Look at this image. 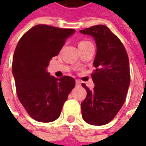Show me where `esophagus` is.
Instances as JSON below:
<instances>
[{
	"label": "esophagus",
	"mask_w": 146,
	"mask_h": 146,
	"mask_svg": "<svg viewBox=\"0 0 146 146\" xmlns=\"http://www.w3.org/2000/svg\"><path fill=\"white\" fill-rule=\"evenodd\" d=\"M76 86H80V82L79 81V80H76Z\"/></svg>",
	"instance_id": "esophagus-1"
}]
</instances>
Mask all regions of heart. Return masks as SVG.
<instances>
[{
    "label": "heart",
    "instance_id": "obj_1",
    "mask_svg": "<svg viewBox=\"0 0 146 146\" xmlns=\"http://www.w3.org/2000/svg\"><path fill=\"white\" fill-rule=\"evenodd\" d=\"M88 44H91V43L89 42V41H87V40H81V41L79 42L78 46H79V48H80V47H84V46L87 45Z\"/></svg>",
    "mask_w": 146,
    "mask_h": 146
}]
</instances>
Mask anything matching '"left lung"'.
Segmentation results:
<instances>
[{
    "mask_svg": "<svg viewBox=\"0 0 146 146\" xmlns=\"http://www.w3.org/2000/svg\"><path fill=\"white\" fill-rule=\"evenodd\" d=\"M92 36L97 44L92 73L95 86L81 103L82 117L92 125H105L118 114L124 103L130 84L127 53L120 40L105 25H96L80 31Z\"/></svg>",
    "mask_w": 146,
    "mask_h": 146,
    "instance_id": "1",
    "label": "left lung"
}]
</instances>
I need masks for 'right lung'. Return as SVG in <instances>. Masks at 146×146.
<instances>
[{"mask_svg":"<svg viewBox=\"0 0 146 146\" xmlns=\"http://www.w3.org/2000/svg\"><path fill=\"white\" fill-rule=\"evenodd\" d=\"M75 31L39 24L21 37L14 50L12 70L17 95L28 115L38 122L56 120L76 85L74 78L56 79L46 70Z\"/></svg>","mask_w":146,"mask_h":146,"instance_id":"obj_1","label":"right lung"}]
</instances>
